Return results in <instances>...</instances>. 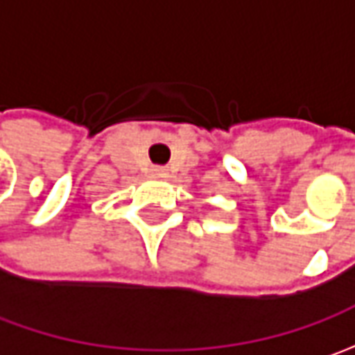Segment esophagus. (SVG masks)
I'll return each mask as SVG.
<instances>
[{"mask_svg": "<svg viewBox=\"0 0 355 355\" xmlns=\"http://www.w3.org/2000/svg\"><path fill=\"white\" fill-rule=\"evenodd\" d=\"M154 175H164V170H162V168H156V170H154Z\"/></svg>", "mask_w": 355, "mask_h": 355, "instance_id": "esophagus-1", "label": "esophagus"}]
</instances>
